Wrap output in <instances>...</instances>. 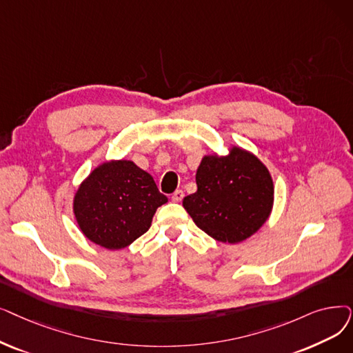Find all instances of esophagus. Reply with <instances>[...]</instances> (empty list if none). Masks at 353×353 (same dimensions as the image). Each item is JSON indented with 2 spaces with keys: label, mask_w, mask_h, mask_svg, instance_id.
Instances as JSON below:
<instances>
[{
  "label": "esophagus",
  "mask_w": 353,
  "mask_h": 353,
  "mask_svg": "<svg viewBox=\"0 0 353 353\" xmlns=\"http://www.w3.org/2000/svg\"><path fill=\"white\" fill-rule=\"evenodd\" d=\"M183 196H185V193H183V190H176V192L173 193V196H172V201H173V202H180L181 199H183Z\"/></svg>",
  "instance_id": "esophagus-1"
}]
</instances>
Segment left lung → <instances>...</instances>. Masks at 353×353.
<instances>
[{
	"label": "left lung",
	"mask_w": 353,
	"mask_h": 353,
	"mask_svg": "<svg viewBox=\"0 0 353 353\" xmlns=\"http://www.w3.org/2000/svg\"><path fill=\"white\" fill-rule=\"evenodd\" d=\"M196 185L197 190L183 199V206L203 232L219 242L250 238L270 216L272 179L251 152L234 147L226 157H203Z\"/></svg>",
	"instance_id": "1"
}]
</instances>
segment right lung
<instances>
[{"mask_svg":"<svg viewBox=\"0 0 353 353\" xmlns=\"http://www.w3.org/2000/svg\"><path fill=\"white\" fill-rule=\"evenodd\" d=\"M167 197L152 177L132 161L97 167L73 201L81 231L106 250L125 248L148 231L152 216Z\"/></svg>","mask_w":353,"mask_h":353,"instance_id":"right-lung-1","label":"right lung"}]
</instances>
